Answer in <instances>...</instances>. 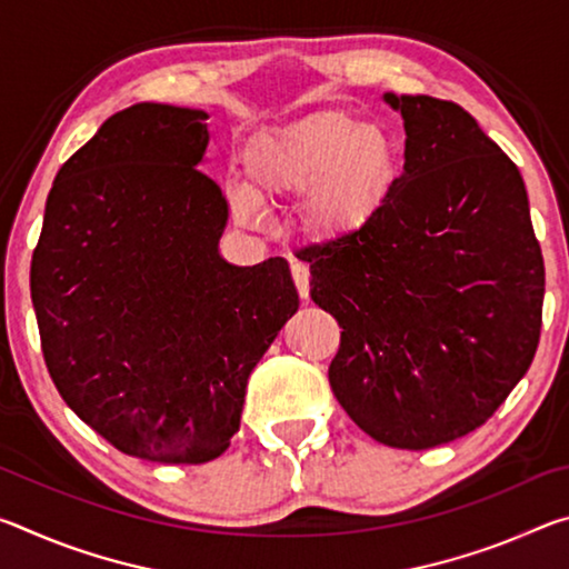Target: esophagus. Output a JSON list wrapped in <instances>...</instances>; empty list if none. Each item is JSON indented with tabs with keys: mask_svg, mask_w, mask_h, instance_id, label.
<instances>
[{
	"mask_svg": "<svg viewBox=\"0 0 569 569\" xmlns=\"http://www.w3.org/2000/svg\"><path fill=\"white\" fill-rule=\"evenodd\" d=\"M291 276H293V283H296L298 296L308 298V278H311V273H308V266L293 261L291 263Z\"/></svg>",
	"mask_w": 569,
	"mask_h": 569,
	"instance_id": "esophagus-1",
	"label": "esophagus"
}]
</instances>
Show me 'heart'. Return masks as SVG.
I'll list each match as a JSON object with an SVG mask.
<instances>
[{
    "instance_id": "heart-1",
    "label": "heart",
    "mask_w": 569,
    "mask_h": 569,
    "mask_svg": "<svg viewBox=\"0 0 569 569\" xmlns=\"http://www.w3.org/2000/svg\"><path fill=\"white\" fill-rule=\"evenodd\" d=\"M250 188L228 182L238 223L261 216L258 200L301 196L298 216L316 238L356 233L379 213L399 172L391 134L346 112H313L258 132L246 146Z\"/></svg>"
}]
</instances>
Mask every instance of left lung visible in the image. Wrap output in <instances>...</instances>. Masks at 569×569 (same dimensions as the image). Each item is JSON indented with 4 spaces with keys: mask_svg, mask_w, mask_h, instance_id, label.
<instances>
[{
    "mask_svg": "<svg viewBox=\"0 0 569 569\" xmlns=\"http://www.w3.org/2000/svg\"><path fill=\"white\" fill-rule=\"evenodd\" d=\"M403 172L356 233L298 250L341 326L333 397L371 439L431 449L502 407L535 359L545 263L525 180L457 102L383 94Z\"/></svg>",
    "mask_w": 569,
    "mask_h": 569,
    "instance_id": "8db88e82",
    "label": "left lung"
}]
</instances>
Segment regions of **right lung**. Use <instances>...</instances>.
<instances>
[{
  "label": "right lung",
  "mask_w": 569,
  "mask_h": 569,
  "mask_svg": "<svg viewBox=\"0 0 569 569\" xmlns=\"http://www.w3.org/2000/svg\"><path fill=\"white\" fill-rule=\"evenodd\" d=\"M208 114L138 102L57 172L30 288L47 371L130 457L203 465L240 427L246 383L298 293L283 258L218 253L228 200L198 162Z\"/></svg>",
  "instance_id": "add662e5"
}]
</instances>
